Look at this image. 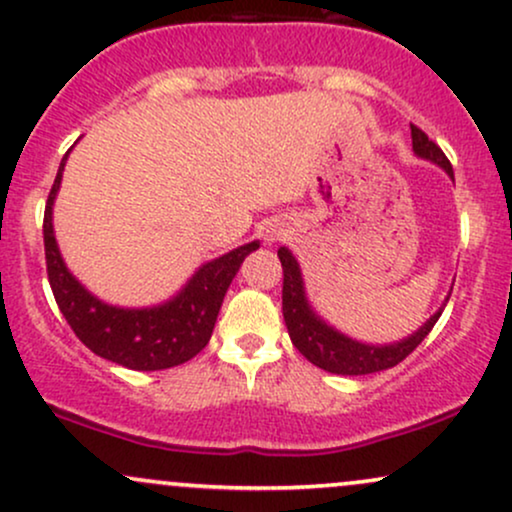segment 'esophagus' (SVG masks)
I'll use <instances>...</instances> for the list:
<instances>
[{
    "mask_svg": "<svg viewBox=\"0 0 512 512\" xmlns=\"http://www.w3.org/2000/svg\"><path fill=\"white\" fill-rule=\"evenodd\" d=\"M264 236H267V241H276V231H267Z\"/></svg>",
    "mask_w": 512,
    "mask_h": 512,
    "instance_id": "34e87169",
    "label": "esophagus"
}]
</instances>
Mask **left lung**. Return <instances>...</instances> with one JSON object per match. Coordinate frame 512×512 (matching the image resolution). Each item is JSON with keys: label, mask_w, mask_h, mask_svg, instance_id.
I'll use <instances>...</instances> for the list:
<instances>
[{"label": "left lung", "mask_w": 512, "mask_h": 512, "mask_svg": "<svg viewBox=\"0 0 512 512\" xmlns=\"http://www.w3.org/2000/svg\"><path fill=\"white\" fill-rule=\"evenodd\" d=\"M411 139H413V153L418 158L430 160L442 167V170L454 179V170H451L449 158H446L442 148L435 141L428 139V134L416 125H411ZM278 260L283 267V319H286L290 340L300 349V354L314 366L323 368L328 373L338 375H368L385 371V368L397 366L416 349L420 342L428 338V333L435 328V323L442 316L446 304L437 309L416 333L409 338L392 342V345H366V342L347 338L345 333L335 331L328 326L319 314L314 312L312 304L307 300V290H304L300 264L293 257L288 248H278ZM449 302V295L446 300Z\"/></svg>", "instance_id": "left-lung-1"}]
</instances>
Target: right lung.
<instances>
[{
  "mask_svg": "<svg viewBox=\"0 0 512 512\" xmlns=\"http://www.w3.org/2000/svg\"><path fill=\"white\" fill-rule=\"evenodd\" d=\"M68 153L63 155L44 208L47 274L61 314L94 354L132 371H163L193 359L208 345L226 290L245 257L260 248V241L245 243L217 260L205 262L186 286L163 304L144 309L106 304L70 274L58 252L51 215Z\"/></svg>",
  "mask_w": 512,
  "mask_h": 512,
  "instance_id": "1",
  "label": "right lung"
}]
</instances>
